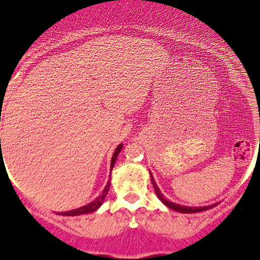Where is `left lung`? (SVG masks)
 Here are the masks:
<instances>
[{
  "label": "left lung",
  "instance_id": "left-lung-1",
  "mask_svg": "<svg viewBox=\"0 0 260 260\" xmlns=\"http://www.w3.org/2000/svg\"><path fill=\"white\" fill-rule=\"evenodd\" d=\"M151 181H152L153 189H155L156 195H157V198L160 199V201H161L162 203H164L165 206H167V207L172 208V210H174V211H178V212H182V213H194V212H202V211H206V210H208V208H211V207H213V206H215V204H213V206H210V207H194V208H192V207H185V206H180V204L172 203V202L168 201V199L165 198L164 195L161 194V191L158 190L157 185H156L155 180H153L152 174H151Z\"/></svg>",
  "mask_w": 260,
  "mask_h": 260
}]
</instances>
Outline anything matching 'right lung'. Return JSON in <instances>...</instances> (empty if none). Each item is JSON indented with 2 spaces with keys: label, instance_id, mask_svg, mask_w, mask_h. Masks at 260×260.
I'll return each mask as SVG.
<instances>
[{
  "label": "right lung",
  "instance_id": "add662e5",
  "mask_svg": "<svg viewBox=\"0 0 260 260\" xmlns=\"http://www.w3.org/2000/svg\"><path fill=\"white\" fill-rule=\"evenodd\" d=\"M121 148H122V144H119V146L117 147L116 151H114V153H113V156H112V161H110V171L113 169L114 162H116L117 156H118V153H119V151H121ZM109 186H110V178H109V181H108L107 186H105V187H104V190H103L102 194L99 195V197L95 199V201L91 202V203H88V204H87V206H83V207L77 208V210L68 211V212H61V213H58V215L78 216V215H84V213L93 212V211L98 210V208L100 207V206H102V204H103V202H104L105 197H107V194H108V190H109Z\"/></svg>",
  "mask_w": 260,
  "mask_h": 260
}]
</instances>
